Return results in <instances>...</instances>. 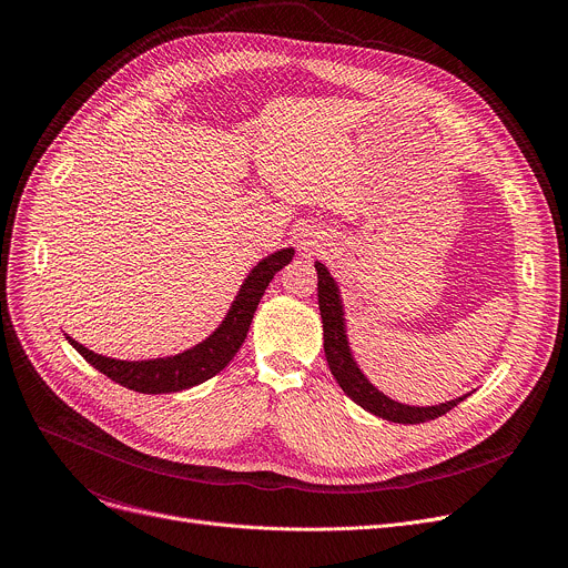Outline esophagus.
I'll return each mask as SVG.
<instances>
[{
  "label": "esophagus",
  "mask_w": 568,
  "mask_h": 568,
  "mask_svg": "<svg viewBox=\"0 0 568 568\" xmlns=\"http://www.w3.org/2000/svg\"><path fill=\"white\" fill-rule=\"evenodd\" d=\"M312 250H316V242H314V240H305V242H303V252L307 254V252H312Z\"/></svg>",
  "instance_id": "1"
}]
</instances>
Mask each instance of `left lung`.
<instances>
[{"instance_id":"obj_1","label":"left lung","mask_w":568,"mask_h":568,"mask_svg":"<svg viewBox=\"0 0 568 568\" xmlns=\"http://www.w3.org/2000/svg\"><path fill=\"white\" fill-rule=\"evenodd\" d=\"M314 270L318 278L316 290H318V310H321V323H323V351H326V359L337 384L353 402L359 404L362 409L388 423L420 425L427 420H436L438 416H445L456 407L458 402L471 395V393H465L456 399L432 404V407H412V404L395 402L388 395H384L379 388H375L353 357L348 335H346V312H344L337 281L333 278L328 267L318 261L314 263Z\"/></svg>"}]
</instances>
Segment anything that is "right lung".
I'll use <instances>...</instances> for the list:
<instances>
[{
  "mask_svg": "<svg viewBox=\"0 0 568 568\" xmlns=\"http://www.w3.org/2000/svg\"><path fill=\"white\" fill-rule=\"evenodd\" d=\"M294 258V250L285 247L265 256L240 285L229 312L224 314L220 326L193 348L171 355V357H156V359H112L99 355L83 344H78L67 335V342L85 357L97 371L108 375L112 382L139 390V393H178L191 386H197L213 375H217L240 351L242 342L247 339L254 312L274 278L290 261Z\"/></svg>",
  "mask_w": 568,
  "mask_h": 568,
  "instance_id": "right-lung-1",
  "label": "right lung"
}]
</instances>
